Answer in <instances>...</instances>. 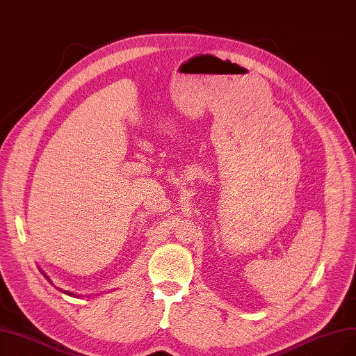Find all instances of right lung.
Masks as SVG:
<instances>
[{
    "label": "right lung",
    "instance_id": "add662e5",
    "mask_svg": "<svg viewBox=\"0 0 356 356\" xmlns=\"http://www.w3.org/2000/svg\"><path fill=\"white\" fill-rule=\"evenodd\" d=\"M40 272H42V270H40ZM42 275H44V276L47 277V280H48L49 283H52V282H51V279H49L44 272H42ZM60 291H61V292H64V293H67V295H70V296H79V295H76V293H73V292H70V291H63V289H60Z\"/></svg>",
    "mask_w": 356,
    "mask_h": 356
}]
</instances>
